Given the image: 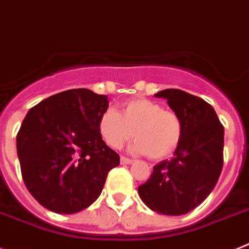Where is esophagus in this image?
<instances>
[{"label":"esophagus","instance_id":"esophagus-1","mask_svg":"<svg viewBox=\"0 0 249 249\" xmlns=\"http://www.w3.org/2000/svg\"><path fill=\"white\" fill-rule=\"evenodd\" d=\"M133 161V159H129V158L126 157H120V163L122 164H131Z\"/></svg>","mask_w":249,"mask_h":249}]
</instances>
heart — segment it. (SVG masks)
<instances>
[{
    "instance_id": "b5f03b06",
    "label": "heart",
    "mask_w": 249,
    "mask_h": 249,
    "mask_svg": "<svg viewBox=\"0 0 249 249\" xmlns=\"http://www.w3.org/2000/svg\"><path fill=\"white\" fill-rule=\"evenodd\" d=\"M101 138L110 148L118 149L135 135L131 150L161 160L172 157L183 138V123L178 114L164 110L161 104L149 99H131L123 112L109 107L99 120Z\"/></svg>"
}]
</instances>
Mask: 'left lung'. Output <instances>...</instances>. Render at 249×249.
Segmentation results:
<instances>
[{
	"label": "left lung",
	"instance_id": "left-lung-1",
	"mask_svg": "<svg viewBox=\"0 0 249 249\" xmlns=\"http://www.w3.org/2000/svg\"><path fill=\"white\" fill-rule=\"evenodd\" d=\"M154 96L166 99L181 119L183 138L174 157L158 163L138 192L151 211L181 215L196 208L217 184L223 168L224 127L213 107L198 96L179 89Z\"/></svg>",
	"mask_w": 249,
	"mask_h": 249
}]
</instances>
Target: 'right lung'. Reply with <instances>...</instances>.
<instances>
[{
    "mask_svg": "<svg viewBox=\"0 0 249 249\" xmlns=\"http://www.w3.org/2000/svg\"><path fill=\"white\" fill-rule=\"evenodd\" d=\"M107 95L71 89L35 105L17 133V155L26 188L42 207L73 214L98 199L107 173L120 164L105 144L99 120Z\"/></svg>",
    "mask_w": 249,
    "mask_h": 249,
    "instance_id": "1",
    "label": "right lung"
}]
</instances>
